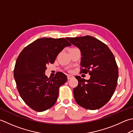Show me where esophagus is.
Returning <instances> with one entry per match:
<instances>
[{
	"label": "esophagus",
	"instance_id": "esophagus-1",
	"mask_svg": "<svg viewBox=\"0 0 133 133\" xmlns=\"http://www.w3.org/2000/svg\"><path fill=\"white\" fill-rule=\"evenodd\" d=\"M74 77V76H72V75H68L67 76V78H68V80L72 79V78H73Z\"/></svg>",
	"mask_w": 133,
	"mask_h": 133
}]
</instances>
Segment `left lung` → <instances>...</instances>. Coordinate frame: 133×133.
<instances>
[{"mask_svg":"<svg viewBox=\"0 0 133 133\" xmlns=\"http://www.w3.org/2000/svg\"><path fill=\"white\" fill-rule=\"evenodd\" d=\"M66 39L81 51L80 73L91 76L89 80L75 77L78 80L74 88L75 101L86 109H99L110 101L117 85L118 67L114 56L104 43L92 36Z\"/></svg>","mask_w":133,"mask_h":133,"instance_id":"left-lung-1","label":"left lung"}]
</instances>
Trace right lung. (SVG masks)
I'll return each instance as SVG.
<instances>
[{
  "label": "right lung",
  "mask_w": 133,
  "mask_h": 133,
  "mask_svg": "<svg viewBox=\"0 0 133 133\" xmlns=\"http://www.w3.org/2000/svg\"><path fill=\"white\" fill-rule=\"evenodd\" d=\"M70 45L63 38H41L28 45L18 56L14 76L21 98L31 109L44 111L56 103L59 88L66 82V76L58 72L48 78L45 72L48 65L54 63L63 49Z\"/></svg>",
  "instance_id": "1"
}]
</instances>
